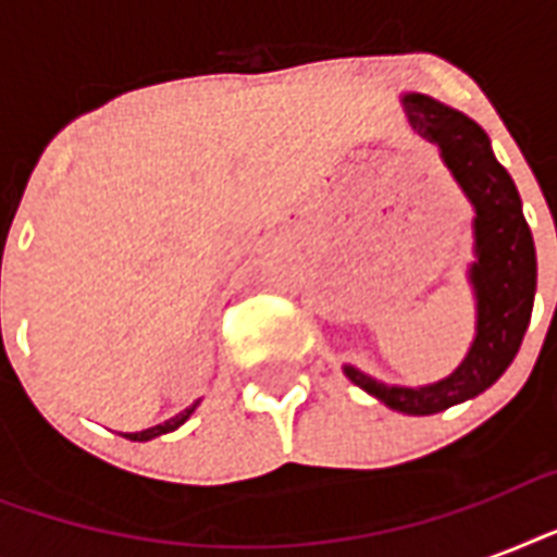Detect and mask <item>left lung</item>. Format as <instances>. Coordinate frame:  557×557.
Listing matches in <instances>:
<instances>
[{"instance_id":"8db88e82","label":"left lung","mask_w":557,"mask_h":557,"mask_svg":"<svg viewBox=\"0 0 557 557\" xmlns=\"http://www.w3.org/2000/svg\"><path fill=\"white\" fill-rule=\"evenodd\" d=\"M416 133L436 144L476 210L471 283L476 292V338L466 361L448 379L428 387H387L356 367H344L352 384L398 413L431 416L466 398L480 396L515 361L535 304V243L520 210L518 187L494 159L488 135L450 107L428 95L401 98Z\"/></svg>"}]
</instances>
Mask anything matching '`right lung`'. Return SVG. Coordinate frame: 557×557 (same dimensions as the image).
<instances>
[{"mask_svg":"<svg viewBox=\"0 0 557 557\" xmlns=\"http://www.w3.org/2000/svg\"><path fill=\"white\" fill-rule=\"evenodd\" d=\"M196 407V405H193ZM193 407H187L185 413L182 416H176V419H170V422H164V424H156V428H150V431H141V433H124L126 440H133V442H147V440H156V436H161V433H170V431H176L178 424L185 422L187 416L193 413Z\"/></svg>","mask_w":557,"mask_h":557,"instance_id":"1","label":"right lung"}]
</instances>
